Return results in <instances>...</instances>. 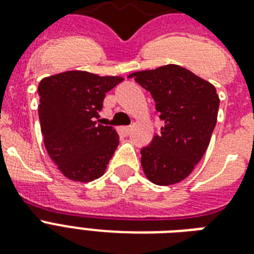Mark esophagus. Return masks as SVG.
I'll use <instances>...</instances> for the list:
<instances>
[{
  "instance_id": "obj_1",
  "label": "esophagus",
  "mask_w": 254,
  "mask_h": 254,
  "mask_svg": "<svg viewBox=\"0 0 254 254\" xmlns=\"http://www.w3.org/2000/svg\"><path fill=\"white\" fill-rule=\"evenodd\" d=\"M123 131H124V134H125V135H129V134H130V131H131V127H124Z\"/></svg>"
}]
</instances>
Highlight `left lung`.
Here are the masks:
<instances>
[{
    "instance_id": "1",
    "label": "left lung",
    "mask_w": 254,
    "mask_h": 254,
    "mask_svg": "<svg viewBox=\"0 0 254 254\" xmlns=\"http://www.w3.org/2000/svg\"><path fill=\"white\" fill-rule=\"evenodd\" d=\"M129 77L150 91L165 124L161 134L141 150L143 173L154 185L179 183L192 173L209 145L220 104L216 88L177 64Z\"/></svg>"
}]
</instances>
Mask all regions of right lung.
<instances>
[{
	"label": "right lung",
	"instance_id": "add662e5",
	"mask_svg": "<svg viewBox=\"0 0 254 254\" xmlns=\"http://www.w3.org/2000/svg\"><path fill=\"white\" fill-rule=\"evenodd\" d=\"M121 76H99L67 71L42 79L39 121L46 150L63 175L75 182H92L105 173L119 146L116 129L97 124L105 93Z\"/></svg>",
	"mask_w": 254,
	"mask_h": 254
}]
</instances>
